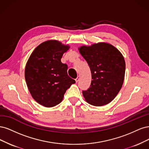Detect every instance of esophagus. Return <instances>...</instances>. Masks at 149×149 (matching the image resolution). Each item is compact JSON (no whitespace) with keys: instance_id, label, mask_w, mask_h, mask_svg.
I'll list each match as a JSON object with an SVG mask.
<instances>
[{"instance_id":"obj_1","label":"esophagus","mask_w":149,"mask_h":149,"mask_svg":"<svg viewBox=\"0 0 149 149\" xmlns=\"http://www.w3.org/2000/svg\"><path fill=\"white\" fill-rule=\"evenodd\" d=\"M79 80H80V76H77V78L75 79V81H76V83H77L78 81H79Z\"/></svg>"}]
</instances>
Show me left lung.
<instances>
[{
	"label": "left lung",
	"mask_w": 149,
	"mask_h": 149,
	"mask_svg": "<svg viewBox=\"0 0 149 149\" xmlns=\"http://www.w3.org/2000/svg\"><path fill=\"white\" fill-rule=\"evenodd\" d=\"M79 49L92 73L90 87L82 92L85 101L95 107L108 104L116 97L123 84L126 69L123 56L107 42L82 46Z\"/></svg>",
	"instance_id": "obj_1"
}]
</instances>
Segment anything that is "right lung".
<instances>
[{"instance_id":"right-lung-1","label":"right lung","mask_w":149,"mask_h":149,"mask_svg":"<svg viewBox=\"0 0 149 149\" xmlns=\"http://www.w3.org/2000/svg\"><path fill=\"white\" fill-rule=\"evenodd\" d=\"M69 47L59 41H46L36 47L27 61V87L33 99L45 107L59 104L66 90L75 83L68 74V65L61 61Z\"/></svg>"}]
</instances>
